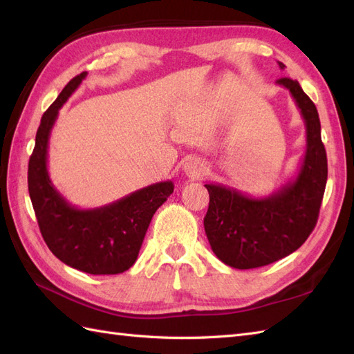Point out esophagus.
Masks as SVG:
<instances>
[{
  "mask_svg": "<svg viewBox=\"0 0 354 354\" xmlns=\"http://www.w3.org/2000/svg\"><path fill=\"white\" fill-rule=\"evenodd\" d=\"M184 173L189 178H198L201 176V173L205 170V164L204 161L198 160V158H190L184 162Z\"/></svg>",
  "mask_w": 354,
  "mask_h": 354,
  "instance_id": "obj_1",
  "label": "esophagus"
}]
</instances>
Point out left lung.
<instances>
[{
  "instance_id": "obj_1",
  "label": "left lung",
  "mask_w": 354,
  "mask_h": 354,
  "mask_svg": "<svg viewBox=\"0 0 354 354\" xmlns=\"http://www.w3.org/2000/svg\"><path fill=\"white\" fill-rule=\"evenodd\" d=\"M284 70V64L278 62ZM306 124V153L295 179L265 198H252L221 184H205L209 204L204 217L213 252L236 269L266 266L292 254L318 221L327 183V155L315 103L297 80L281 77Z\"/></svg>"
}]
</instances>
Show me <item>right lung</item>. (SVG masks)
Returning a JSON list of instances; mask_svg holds the SVG:
<instances>
[{
	"instance_id": "add662e5",
	"label": "right lung",
	"mask_w": 354,
	"mask_h": 354,
	"mask_svg": "<svg viewBox=\"0 0 354 354\" xmlns=\"http://www.w3.org/2000/svg\"><path fill=\"white\" fill-rule=\"evenodd\" d=\"M86 74L71 79L44 112L28 161V193L41 234L59 260L86 274L114 275L137 260L150 221L175 185L171 181L156 183L93 209L73 207L55 189L47 169L50 132L59 109Z\"/></svg>"
}]
</instances>
